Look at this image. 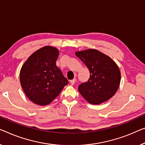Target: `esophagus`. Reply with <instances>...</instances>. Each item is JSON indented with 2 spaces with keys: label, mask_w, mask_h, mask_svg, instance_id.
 I'll return each mask as SVG.
<instances>
[{
  "label": "esophagus",
  "mask_w": 145,
  "mask_h": 145,
  "mask_svg": "<svg viewBox=\"0 0 145 145\" xmlns=\"http://www.w3.org/2000/svg\"><path fill=\"white\" fill-rule=\"evenodd\" d=\"M75 81H76V79H72V80H70V83L72 84V85H74L75 84Z\"/></svg>",
  "instance_id": "obj_1"
}]
</instances>
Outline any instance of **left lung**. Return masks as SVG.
<instances>
[{"mask_svg": "<svg viewBox=\"0 0 145 145\" xmlns=\"http://www.w3.org/2000/svg\"><path fill=\"white\" fill-rule=\"evenodd\" d=\"M75 55L85 64L90 77L79 85L81 96L91 104H100L112 98L120 82V72L111 58L96 49L78 51Z\"/></svg>", "mask_w": 145, "mask_h": 145, "instance_id": "8db88e82", "label": "left lung"}]
</instances>
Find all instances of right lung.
<instances>
[{
	"mask_svg": "<svg viewBox=\"0 0 145 145\" xmlns=\"http://www.w3.org/2000/svg\"><path fill=\"white\" fill-rule=\"evenodd\" d=\"M59 53L55 47H44L34 52L21 68V86L29 100L36 104L50 103L68 84L56 65Z\"/></svg>",
	"mask_w": 145,
	"mask_h": 145,
	"instance_id": "obj_1",
	"label": "right lung"
}]
</instances>
